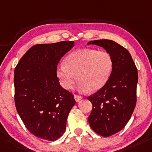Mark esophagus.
Returning <instances> with one entry per match:
<instances>
[{
  "label": "esophagus",
  "instance_id": "obj_1",
  "mask_svg": "<svg viewBox=\"0 0 152 152\" xmlns=\"http://www.w3.org/2000/svg\"><path fill=\"white\" fill-rule=\"evenodd\" d=\"M74 99H75V100L76 101V102H79V101L81 100L82 99H83V97H82V96L77 95V94H74Z\"/></svg>",
  "mask_w": 152,
  "mask_h": 152
}]
</instances>
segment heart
Listing matches in <instances>:
<instances>
[{
  "label": "heart",
  "mask_w": 152,
  "mask_h": 152,
  "mask_svg": "<svg viewBox=\"0 0 152 152\" xmlns=\"http://www.w3.org/2000/svg\"><path fill=\"white\" fill-rule=\"evenodd\" d=\"M64 63L59 64L55 72L60 85L70 90L77 79L78 88L90 93L96 92L106 85L114 67L109 52L95 49L72 52L66 57Z\"/></svg>",
  "instance_id": "heart-1"
}]
</instances>
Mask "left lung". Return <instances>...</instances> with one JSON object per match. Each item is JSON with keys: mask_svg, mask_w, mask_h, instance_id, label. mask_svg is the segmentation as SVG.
Listing matches in <instances>:
<instances>
[{"mask_svg": "<svg viewBox=\"0 0 152 152\" xmlns=\"http://www.w3.org/2000/svg\"><path fill=\"white\" fill-rule=\"evenodd\" d=\"M88 45L103 47L112 56L114 67L109 80L87 97L93 105L88 120L96 133L113 135L126 126L137 102L138 72L128 50L111 40H97Z\"/></svg>", "mask_w": 152, "mask_h": 152, "instance_id": "obj_1", "label": "left lung"}]
</instances>
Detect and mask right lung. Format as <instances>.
Returning a JSON list of instances; mask_svg holds the SVG:
<instances>
[{
    "instance_id": "add662e5",
    "label": "right lung",
    "mask_w": 152,
    "mask_h": 152,
    "mask_svg": "<svg viewBox=\"0 0 152 152\" xmlns=\"http://www.w3.org/2000/svg\"><path fill=\"white\" fill-rule=\"evenodd\" d=\"M74 41L38 44L29 49L14 71L15 104L25 126L34 135L50 141L61 137L76 103L59 85L56 68Z\"/></svg>"
}]
</instances>
